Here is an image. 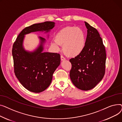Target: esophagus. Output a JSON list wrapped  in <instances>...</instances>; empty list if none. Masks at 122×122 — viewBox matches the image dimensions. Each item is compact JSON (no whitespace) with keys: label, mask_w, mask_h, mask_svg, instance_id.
Returning a JSON list of instances; mask_svg holds the SVG:
<instances>
[{"label":"esophagus","mask_w":122,"mask_h":122,"mask_svg":"<svg viewBox=\"0 0 122 122\" xmlns=\"http://www.w3.org/2000/svg\"><path fill=\"white\" fill-rule=\"evenodd\" d=\"M61 61H64V60H66V58H64V57L63 56H61Z\"/></svg>","instance_id":"1"}]
</instances>
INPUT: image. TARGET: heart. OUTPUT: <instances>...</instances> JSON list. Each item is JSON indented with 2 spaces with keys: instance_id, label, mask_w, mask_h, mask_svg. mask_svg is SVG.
<instances>
[{
  "instance_id": "b5f03b06",
  "label": "heart",
  "mask_w": 122,
  "mask_h": 122,
  "mask_svg": "<svg viewBox=\"0 0 122 122\" xmlns=\"http://www.w3.org/2000/svg\"><path fill=\"white\" fill-rule=\"evenodd\" d=\"M56 40L51 42V46L59 50L63 45L64 52L70 56L80 55L86 45V35L84 30L75 26H66L61 30L56 36Z\"/></svg>"
}]
</instances>
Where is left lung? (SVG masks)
<instances>
[{
	"label": "left lung",
	"mask_w": 122,
	"mask_h": 122,
	"mask_svg": "<svg viewBox=\"0 0 122 122\" xmlns=\"http://www.w3.org/2000/svg\"><path fill=\"white\" fill-rule=\"evenodd\" d=\"M87 28L82 52L70 59V78L76 87L83 91L94 88L104 75L106 54L102 38L95 28L85 21Z\"/></svg>",
	"instance_id": "1"
}]
</instances>
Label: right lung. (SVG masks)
Wrapping results in <instances>:
<instances>
[{
    "instance_id": "obj_1",
    "label": "right lung",
    "mask_w": 122,
    "mask_h": 122,
    "mask_svg": "<svg viewBox=\"0 0 122 122\" xmlns=\"http://www.w3.org/2000/svg\"><path fill=\"white\" fill-rule=\"evenodd\" d=\"M52 21L33 24L19 34L12 48L14 72L23 86L30 92L38 93L45 90L51 84L53 74L61 63L59 54L43 52L46 39L39 37L40 44L33 52L25 50V35L36 31L49 32L55 26Z\"/></svg>"
}]
</instances>
